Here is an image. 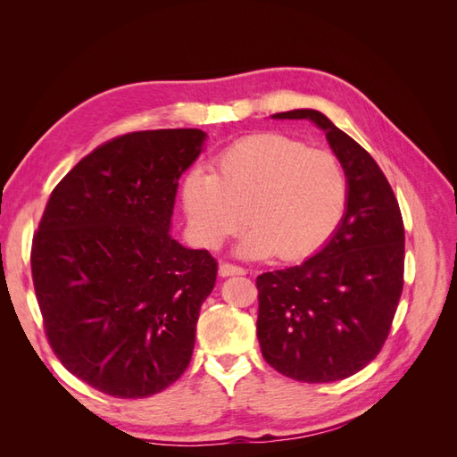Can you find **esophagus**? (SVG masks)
Masks as SVG:
<instances>
[{
  "label": "esophagus",
  "mask_w": 457,
  "mask_h": 457,
  "mask_svg": "<svg viewBox=\"0 0 457 457\" xmlns=\"http://www.w3.org/2000/svg\"><path fill=\"white\" fill-rule=\"evenodd\" d=\"M219 274L220 276H238V274H245V269H242L238 265H232V262H220Z\"/></svg>",
  "instance_id": "1"
}]
</instances>
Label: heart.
Wrapping results in <instances>:
<instances>
[{"instance_id": "obj_1", "label": "heart", "mask_w": 457, "mask_h": 457, "mask_svg": "<svg viewBox=\"0 0 457 457\" xmlns=\"http://www.w3.org/2000/svg\"><path fill=\"white\" fill-rule=\"evenodd\" d=\"M181 202L200 245L213 250L250 219L244 255L297 261L334 237L349 204V177L334 152L265 131L227 146L213 173L192 170Z\"/></svg>"}]
</instances>
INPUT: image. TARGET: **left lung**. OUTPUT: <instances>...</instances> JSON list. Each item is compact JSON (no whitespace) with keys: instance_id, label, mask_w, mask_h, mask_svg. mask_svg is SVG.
<instances>
[{"instance_id":"8db88e82","label":"left lung","mask_w":457,"mask_h":457,"mask_svg":"<svg viewBox=\"0 0 457 457\" xmlns=\"http://www.w3.org/2000/svg\"><path fill=\"white\" fill-rule=\"evenodd\" d=\"M311 120L349 177V204L334 237L297 267L257 276V337L282 376L328 383L354 376L381 351L404 286V223L378 162L322 112L274 114Z\"/></svg>"}]
</instances>
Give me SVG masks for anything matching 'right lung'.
<instances>
[{
	"instance_id": "obj_1",
	"label": "right lung",
	"mask_w": 457,
	"mask_h": 457,
	"mask_svg": "<svg viewBox=\"0 0 457 457\" xmlns=\"http://www.w3.org/2000/svg\"><path fill=\"white\" fill-rule=\"evenodd\" d=\"M200 129L120 135L53 188L32 240V280L53 353L116 398L163 391L187 370L217 261L170 225Z\"/></svg>"
}]
</instances>
